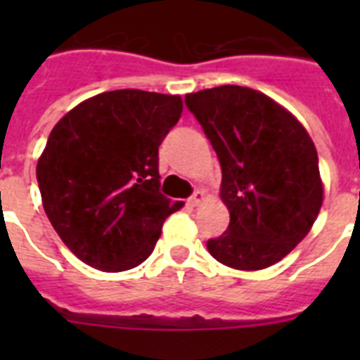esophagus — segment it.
<instances>
[{
  "label": "esophagus",
  "mask_w": 360,
  "mask_h": 360,
  "mask_svg": "<svg viewBox=\"0 0 360 360\" xmlns=\"http://www.w3.org/2000/svg\"><path fill=\"white\" fill-rule=\"evenodd\" d=\"M203 200H205V194H203V191H196V192H194V194H192V196H191V200H188V203H191V205H194V207H196V205H200V203H202Z\"/></svg>",
  "instance_id": "34e87169"
}]
</instances>
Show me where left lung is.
<instances>
[{
    "instance_id": "8db88e82",
    "label": "left lung",
    "mask_w": 360,
    "mask_h": 360,
    "mask_svg": "<svg viewBox=\"0 0 360 360\" xmlns=\"http://www.w3.org/2000/svg\"><path fill=\"white\" fill-rule=\"evenodd\" d=\"M222 168L230 226L207 250L217 262L259 271L288 256L323 203L318 151L307 129L250 87L220 86L185 97Z\"/></svg>"
}]
</instances>
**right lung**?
<instances>
[{"label": "right lung", "instance_id": "add662e5", "mask_svg": "<svg viewBox=\"0 0 360 360\" xmlns=\"http://www.w3.org/2000/svg\"><path fill=\"white\" fill-rule=\"evenodd\" d=\"M183 112L179 95L117 89L63 115L37 162L42 207L69 250L120 273L151 256L181 202L160 194L158 146Z\"/></svg>", "mask_w": 360, "mask_h": 360}]
</instances>
